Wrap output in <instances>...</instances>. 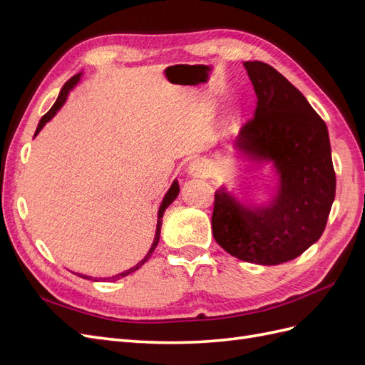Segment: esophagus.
Listing matches in <instances>:
<instances>
[{
  "label": "esophagus",
  "mask_w": 365,
  "mask_h": 365,
  "mask_svg": "<svg viewBox=\"0 0 365 365\" xmlns=\"http://www.w3.org/2000/svg\"><path fill=\"white\" fill-rule=\"evenodd\" d=\"M210 170V165L205 160L202 158H195L190 161L189 168H187V172H189L190 176H195V178H200V176H205Z\"/></svg>",
  "instance_id": "1"
}]
</instances>
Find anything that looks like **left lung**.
I'll use <instances>...</instances> for the list:
<instances>
[{"mask_svg":"<svg viewBox=\"0 0 365 365\" xmlns=\"http://www.w3.org/2000/svg\"><path fill=\"white\" fill-rule=\"evenodd\" d=\"M257 96L254 117L236 149L251 163H271L277 185L262 192L227 187L215 192L212 216L217 244L239 260L280 264L322 237L335 200L336 178L327 126L306 97L271 65L244 62Z\"/></svg>","mask_w":365,"mask_h":365,"instance_id":"8db88e82","label":"left lung"}]
</instances>
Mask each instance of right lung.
Masks as SVG:
<instances>
[{
    "label": "right lung",
    "instance_id": "1",
    "mask_svg": "<svg viewBox=\"0 0 365 365\" xmlns=\"http://www.w3.org/2000/svg\"><path fill=\"white\" fill-rule=\"evenodd\" d=\"M81 76H82V73L73 76L71 79H70L67 83L63 85V88L61 90V93H59V97H58L56 103H54V105L51 106L50 111L41 118L39 125H38V128H36V132H35V137L39 134V130H41L43 126H46L47 121H50L54 115H56V113H58L59 109L62 108V105L65 103V101H67V96H68V93L73 90V88H74L76 85H77V82L81 81ZM178 193H180V184H178V181L175 180V181L172 182V185H170V189L168 190V193L164 195V197H163V202H161V205H160V208H158L155 237H153L152 245H150V248L148 250V252L145 254V257H143L140 262H137V263L134 264V267H130V268H128V269H125V271H121V272H117V274H114V275H109V277H101L98 280H118V279H123V277H126V275H129V274H132V272H135L138 268H141L143 264H145V263L150 259L152 252L155 251V248H157V245H158V240H160L161 224H163V215H164V212H165V208H168V207H169V205L176 200V196H178ZM81 277H82V279H88V280H91V279H93L91 275H83V274H81Z\"/></svg>",
    "mask_w": 365,
    "mask_h": 365
}]
</instances>
